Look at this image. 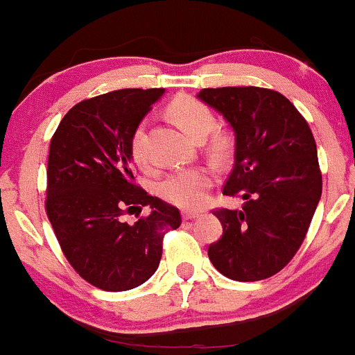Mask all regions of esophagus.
Returning <instances> with one entry per match:
<instances>
[{
	"label": "esophagus",
	"instance_id": "1",
	"mask_svg": "<svg viewBox=\"0 0 355 355\" xmlns=\"http://www.w3.org/2000/svg\"><path fill=\"white\" fill-rule=\"evenodd\" d=\"M198 211H182V218L184 220H196V218H199Z\"/></svg>",
	"mask_w": 355,
	"mask_h": 355
}]
</instances>
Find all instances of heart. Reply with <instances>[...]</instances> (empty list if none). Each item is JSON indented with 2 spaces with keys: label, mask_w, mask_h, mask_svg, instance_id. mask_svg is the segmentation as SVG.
Returning <instances> with one entry per match:
<instances>
[{
  "label": "heart",
  "mask_w": 355,
  "mask_h": 355,
  "mask_svg": "<svg viewBox=\"0 0 355 355\" xmlns=\"http://www.w3.org/2000/svg\"><path fill=\"white\" fill-rule=\"evenodd\" d=\"M168 113L177 121L178 127L192 137L194 141H202L207 134L214 128L213 111L207 108L199 99L189 98V96H178L168 106ZM213 153L220 155L227 149V137L225 135H214L211 142ZM130 153L139 166L146 164L144 151V123L135 128L130 141ZM211 171L207 168L196 166L187 170H178L168 175L159 185V196L168 202L175 204L184 209H194L202 206L206 200L207 191L211 187Z\"/></svg>",
  "instance_id": "1"
}]
</instances>
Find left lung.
Returning <instances> with one entry per match:
<instances>
[{
  "instance_id": "8db88e82",
  "label": "left lung",
  "mask_w": 355,
  "mask_h": 355,
  "mask_svg": "<svg viewBox=\"0 0 355 355\" xmlns=\"http://www.w3.org/2000/svg\"><path fill=\"white\" fill-rule=\"evenodd\" d=\"M198 98L234 130V170L223 194L245 200L241 211H214L223 235L207 256L232 280L273 277L299 250L321 199L313 132L295 106L271 89H202Z\"/></svg>"
}]
</instances>
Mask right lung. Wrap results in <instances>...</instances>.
Segmentation results:
<instances>
[{
	"instance_id": "obj_1",
	"label": "right lung",
	"mask_w": 355,
	"mask_h": 355,
	"mask_svg": "<svg viewBox=\"0 0 355 355\" xmlns=\"http://www.w3.org/2000/svg\"><path fill=\"white\" fill-rule=\"evenodd\" d=\"M164 89H121L78 103L63 116L48 157L46 211L73 270L94 287L123 292L159 266L163 235L180 211L134 184L130 141ZM152 207L134 225L125 212Z\"/></svg>"
}]
</instances>
